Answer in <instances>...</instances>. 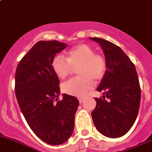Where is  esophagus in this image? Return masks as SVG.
Returning <instances> with one entry per match:
<instances>
[{"label": "esophagus", "mask_w": 152, "mask_h": 152, "mask_svg": "<svg viewBox=\"0 0 152 152\" xmlns=\"http://www.w3.org/2000/svg\"><path fill=\"white\" fill-rule=\"evenodd\" d=\"M78 100H79V102L80 103H82L83 102V98H78Z\"/></svg>", "instance_id": "esophagus-1"}]
</instances>
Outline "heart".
<instances>
[{"label":"heart","mask_w":152,"mask_h":152,"mask_svg":"<svg viewBox=\"0 0 152 152\" xmlns=\"http://www.w3.org/2000/svg\"><path fill=\"white\" fill-rule=\"evenodd\" d=\"M77 65L76 72L79 76L64 83L61 88L67 94L83 97L94 86L92 79L99 80L103 77L107 64L102 55L95 53L94 49L86 44H80L70 50L66 58L56 56L53 61L55 72L61 79L69 75Z\"/></svg>","instance_id":"b5f03b06"}]
</instances>
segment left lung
I'll return each mask as SVG.
<instances>
[{"mask_svg": "<svg viewBox=\"0 0 152 152\" xmlns=\"http://www.w3.org/2000/svg\"><path fill=\"white\" fill-rule=\"evenodd\" d=\"M89 39L100 45L105 56L106 71L96 90L103 91L91 116L98 131L108 137L124 135L134 124L140 102V88L134 64L118 46L100 38Z\"/></svg>", "mask_w": 152, "mask_h": 152, "instance_id": "left-lung-1", "label": "left lung"}]
</instances>
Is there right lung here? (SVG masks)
Wrapping results in <instances>:
<instances>
[{
    "mask_svg": "<svg viewBox=\"0 0 152 152\" xmlns=\"http://www.w3.org/2000/svg\"><path fill=\"white\" fill-rule=\"evenodd\" d=\"M67 45L58 41H39L21 59L15 73V94L28 124L36 135L50 145L66 141L75 127L79 101L63 94L53 68L56 54Z\"/></svg>",
    "mask_w": 152,
    "mask_h": 152,
    "instance_id": "1",
    "label": "right lung"
}]
</instances>
